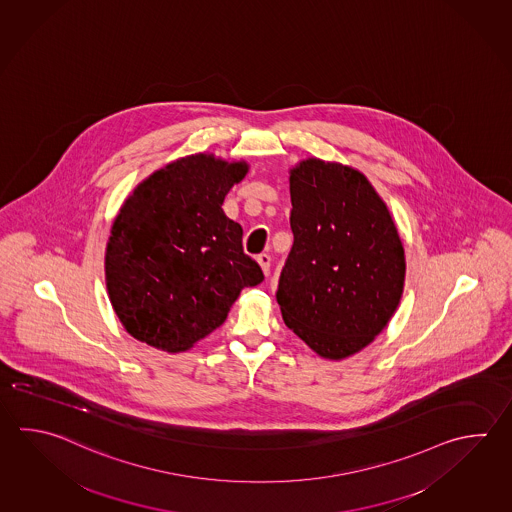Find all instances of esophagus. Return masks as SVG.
Instances as JSON below:
<instances>
[{
    "label": "esophagus",
    "instance_id": "34e87169",
    "mask_svg": "<svg viewBox=\"0 0 512 512\" xmlns=\"http://www.w3.org/2000/svg\"><path fill=\"white\" fill-rule=\"evenodd\" d=\"M257 262L261 264L262 272H270V264H272V257H270L268 253H261V255L257 257Z\"/></svg>",
    "mask_w": 512,
    "mask_h": 512
}]
</instances>
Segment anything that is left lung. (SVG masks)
<instances>
[{
  "mask_svg": "<svg viewBox=\"0 0 512 512\" xmlns=\"http://www.w3.org/2000/svg\"><path fill=\"white\" fill-rule=\"evenodd\" d=\"M293 246L282 268V319L324 359L370 345L396 312L405 250L385 202L354 167L306 158L290 169Z\"/></svg>",
  "mask_w": 512,
  "mask_h": 512,
  "instance_id": "1",
  "label": "left lung"
}]
</instances>
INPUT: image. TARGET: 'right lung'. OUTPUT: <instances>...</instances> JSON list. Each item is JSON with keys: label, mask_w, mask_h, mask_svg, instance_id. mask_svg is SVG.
<instances>
[{"label": "right lung", "mask_w": 512, "mask_h": 512, "mask_svg": "<svg viewBox=\"0 0 512 512\" xmlns=\"http://www.w3.org/2000/svg\"><path fill=\"white\" fill-rule=\"evenodd\" d=\"M246 162L206 153L178 158L142 180L116 215L105 284L127 334L184 352L226 321L261 266L242 250V228L222 202Z\"/></svg>", "instance_id": "1"}]
</instances>
